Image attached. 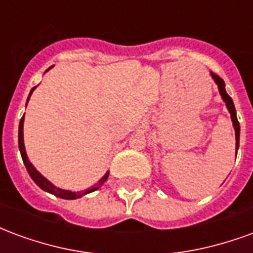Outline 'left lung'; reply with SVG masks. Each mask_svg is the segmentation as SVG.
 Instances as JSON below:
<instances>
[{"label":"left lung","instance_id":"left-lung-1","mask_svg":"<svg viewBox=\"0 0 253 253\" xmlns=\"http://www.w3.org/2000/svg\"><path fill=\"white\" fill-rule=\"evenodd\" d=\"M211 74L212 80L215 81V84L218 85V90H219V94H221V97L225 101V104H226V108H228L229 114H230V118H232V122H233V127H234V132H236V154H237V150H239V142H240V123L237 121V115H236V108H234L233 104V100L232 97L226 93V90H225V83H223L222 78H219L217 74H214V73H210Z\"/></svg>","mask_w":253,"mask_h":253}]
</instances>
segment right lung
I'll list each match as a JSON object with an SVG mask.
<instances>
[{
	"instance_id": "add662e5",
	"label": "right lung",
	"mask_w": 253,
	"mask_h": 253,
	"mask_svg": "<svg viewBox=\"0 0 253 253\" xmlns=\"http://www.w3.org/2000/svg\"><path fill=\"white\" fill-rule=\"evenodd\" d=\"M51 69V67H50ZM50 69H47L46 72H48ZM36 88V86H35ZM35 88L31 89V93L30 96H28V100H30L31 94H32V92L35 90ZM28 100H27V103H28ZM23 126H24V116L21 118V121H20V125H19V149H20V153H21V157H23V163H24L25 168H27V170H28V173H30L31 179L35 181L38 186L41 187L42 190L43 191H47V192H50V194H52V195L58 196V198H62V199H77V198H81V196L86 195V194H89V192H93V191L99 190L100 187L104 184L105 181H107V179H108V175H110V172H107L101 179H100L94 186H92L90 188H88V190L85 191H80V192H72V191H67V190H62V188H58V187H55L54 184H52L51 181H48L44 177V176L42 175V173H39L38 170H36V168L32 165V163H31L30 160H28V156H27V153H25V146H24V134H23Z\"/></svg>"
}]
</instances>
